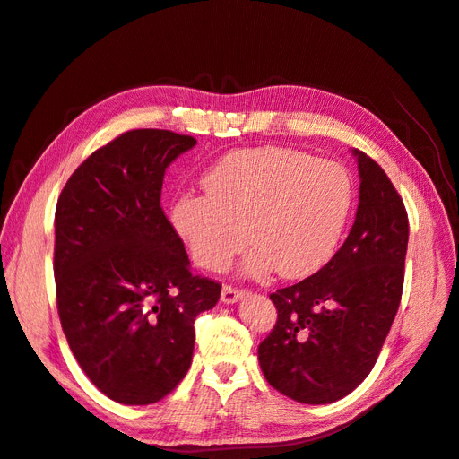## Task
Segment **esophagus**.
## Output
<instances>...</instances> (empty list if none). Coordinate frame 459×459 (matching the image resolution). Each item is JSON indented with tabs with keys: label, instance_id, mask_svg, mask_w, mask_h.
Segmentation results:
<instances>
[{
	"label": "esophagus",
	"instance_id": "1",
	"mask_svg": "<svg viewBox=\"0 0 459 459\" xmlns=\"http://www.w3.org/2000/svg\"><path fill=\"white\" fill-rule=\"evenodd\" d=\"M243 297H245V290H241V289L228 287V285L221 289V302L224 304H235V302H239Z\"/></svg>",
	"mask_w": 459,
	"mask_h": 459
}]
</instances>
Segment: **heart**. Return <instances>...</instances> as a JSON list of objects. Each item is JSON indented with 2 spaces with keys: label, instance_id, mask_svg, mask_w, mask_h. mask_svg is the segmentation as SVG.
<instances>
[{
  "label": "heart",
  "instance_id": "1",
  "mask_svg": "<svg viewBox=\"0 0 459 459\" xmlns=\"http://www.w3.org/2000/svg\"><path fill=\"white\" fill-rule=\"evenodd\" d=\"M201 184L204 193H178L169 218L191 258L211 272L248 239L243 275L308 277L335 253L352 208L344 169L283 147L233 151Z\"/></svg>",
  "mask_w": 459,
  "mask_h": 459
}]
</instances>
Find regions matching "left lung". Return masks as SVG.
<instances>
[{"mask_svg": "<svg viewBox=\"0 0 459 459\" xmlns=\"http://www.w3.org/2000/svg\"><path fill=\"white\" fill-rule=\"evenodd\" d=\"M349 238L325 266L270 295L277 324L258 346L264 377L302 404H331L373 369L404 285L408 214L381 166L364 151Z\"/></svg>", "mask_w": 459, "mask_h": 459, "instance_id": "obj_1", "label": "left lung"}]
</instances>
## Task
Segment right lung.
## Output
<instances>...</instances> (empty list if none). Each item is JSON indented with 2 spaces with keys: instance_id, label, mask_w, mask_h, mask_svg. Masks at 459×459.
I'll list each match as a JSON object with an SVG mask.
<instances>
[{
  "instance_id": "obj_1",
  "label": "right lung",
  "mask_w": 459,
  "mask_h": 459,
  "mask_svg": "<svg viewBox=\"0 0 459 459\" xmlns=\"http://www.w3.org/2000/svg\"><path fill=\"white\" fill-rule=\"evenodd\" d=\"M197 145L170 130H132L97 149L55 208V285L68 346L90 381L126 406L159 402L186 377L195 317L220 285L191 275L160 208L164 172Z\"/></svg>"
}]
</instances>
